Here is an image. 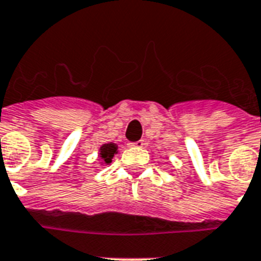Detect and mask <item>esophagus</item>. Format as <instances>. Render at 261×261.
I'll use <instances>...</instances> for the list:
<instances>
[{
    "mask_svg": "<svg viewBox=\"0 0 261 261\" xmlns=\"http://www.w3.org/2000/svg\"><path fill=\"white\" fill-rule=\"evenodd\" d=\"M143 145H145V141H143V139H141V141H137V142H130V143H128V146H130V147H143Z\"/></svg>",
    "mask_w": 261,
    "mask_h": 261,
    "instance_id": "1",
    "label": "esophagus"
}]
</instances>
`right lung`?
<instances>
[{"instance_id":"right-lung-1","label":"right lung","mask_w":261,"mask_h":261,"mask_svg":"<svg viewBox=\"0 0 261 261\" xmlns=\"http://www.w3.org/2000/svg\"><path fill=\"white\" fill-rule=\"evenodd\" d=\"M118 154V145L116 143H103L99 149V160L100 165H110L112 162V158Z\"/></svg>"}]
</instances>
